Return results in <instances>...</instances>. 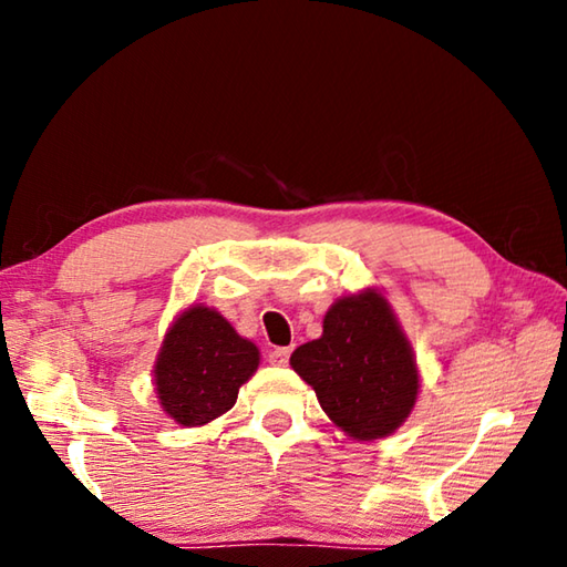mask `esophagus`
I'll use <instances>...</instances> for the list:
<instances>
[{
    "instance_id": "esophagus-1",
    "label": "esophagus",
    "mask_w": 567,
    "mask_h": 567,
    "mask_svg": "<svg viewBox=\"0 0 567 567\" xmlns=\"http://www.w3.org/2000/svg\"><path fill=\"white\" fill-rule=\"evenodd\" d=\"M290 348H275V350H270V354H267V360H270L272 364H287V360H290Z\"/></svg>"
}]
</instances>
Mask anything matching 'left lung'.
<instances>
[{"mask_svg":"<svg viewBox=\"0 0 567 567\" xmlns=\"http://www.w3.org/2000/svg\"><path fill=\"white\" fill-rule=\"evenodd\" d=\"M292 370L312 385L322 410L354 440L385 437L415 408V354L378 290L340 297L322 320V338L292 352Z\"/></svg>","mask_w":567,"mask_h":567,"instance_id":"8db88e82","label":"left lung"}]
</instances>
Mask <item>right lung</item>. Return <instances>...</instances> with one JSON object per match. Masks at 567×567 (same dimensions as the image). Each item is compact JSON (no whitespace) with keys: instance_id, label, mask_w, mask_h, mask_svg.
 <instances>
[{"instance_id":"obj_1","label":"right lung","mask_w":567,"mask_h":567,"mask_svg":"<svg viewBox=\"0 0 567 567\" xmlns=\"http://www.w3.org/2000/svg\"><path fill=\"white\" fill-rule=\"evenodd\" d=\"M257 364L255 342L239 338L217 310L192 305L172 322L157 354L159 405L177 425H205L235 405Z\"/></svg>"}]
</instances>
